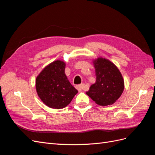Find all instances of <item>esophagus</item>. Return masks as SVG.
<instances>
[{
	"mask_svg": "<svg viewBox=\"0 0 155 155\" xmlns=\"http://www.w3.org/2000/svg\"><path fill=\"white\" fill-rule=\"evenodd\" d=\"M76 88L79 92L82 91H85V86L84 84H81V85H76Z\"/></svg>",
	"mask_w": 155,
	"mask_h": 155,
	"instance_id": "obj_1",
	"label": "esophagus"
}]
</instances>
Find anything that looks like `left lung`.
I'll return each instance as SVG.
<instances>
[{
    "instance_id": "1",
    "label": "left lung",
    "mask_w": 155,
    "mask_h": 155,
    "mask_svg": "<svg viewBox=\"0 0 155 155\" xmlns=\"http://www.w3.org/2000/svg\"><path fill=\"white\" fill-rule=\"evenodd\" d=\"M96 80L86 92L96 104L101 106L113 104L121 96L124 81L121 72L109 60L99 58L94 60Z\"/></svg>"
}]
</instances>
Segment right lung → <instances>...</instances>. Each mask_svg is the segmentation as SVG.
I'll return each mask as SVG.
<instances>
[{
    "mask_svg": "<svg viewBox=\"0 0 155 155\" xmlns=\"http://www.w3.org/2000/svg\"><path fill=\"white\" fill-rule=\"evenodd\" d=\"M66 64L57 60L46 66L37 77L36 91L40 99L50 108L67 107L78 93L64 73Z\"/></svg>",
    "mask_w": 155,
    "mask_h": 155,
    "instance_id": "1",
    "label": "right lung"
}]
</instances>
